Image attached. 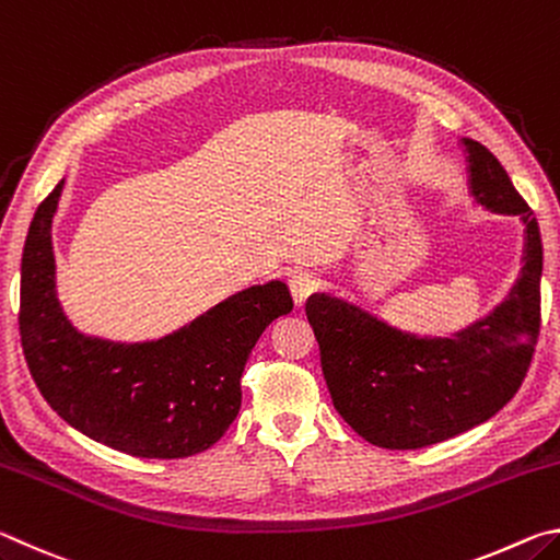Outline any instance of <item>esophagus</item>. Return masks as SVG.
I'll return each instance as SVG.
<instances>
[{"mask_svg": "<svg viewBox=\"0 0 560 560\" xmlns=\"http://www.w3.org/2000/svg\"><path fill=\"white\" fill-rule=\"evenodd\" d=\"M289 287H291L293 303H296V306H303V303L318 291L320 281L314 277V273H293L289 279Z\"/></svg>", "mask_w": 560, "mask_h": 560, "instance_id": "esophagus-1", "label": "esophagus"}]
</instances>
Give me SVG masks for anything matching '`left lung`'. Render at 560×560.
Segmentation results:
<instances>
[{"instance_id": "1", "label": "left lung", "mask_w": 560, "mask_h": 560, "mask_svg": "<svg viewBox=\"0 0 560 560\" xmlns=\"http://www.w3.org/2000/svg\"><path fill=\"white\" fill-rule=\"evenodd\" d=\"M471 197L518 214L524 267L509 296L454 338H420L355 303L314 293L306 316L338 415L383 450H422L487 422L518 393L541 330L544 244L534 212L506 170L477 140H462Z\"/></svg>"}]
</instances>
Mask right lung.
<instances>
[{
  "label": "right lung",
  "instance_id": "right-lung-1",
  "mask_svg": "<svg viewBox=\"0 0 560 560\" xmlns=\"http://www.w3.org/2000/svg\"><path fill=\"white\" fill-rule=\"evenodd\" d=\"M63 179L36 210L22 254L19 334L51 410L86 438L145 459H179L222 438L242 407V373L259 336L293 308L269 281L234 293L150 343L83 336L56 299L51 222Z\"/></svg>",
  "mask_w": 560,
  "mask_h": 560
}]
</instances>
